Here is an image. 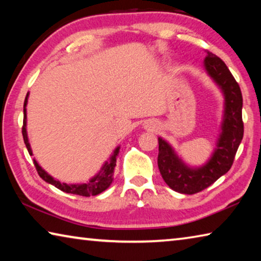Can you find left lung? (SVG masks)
<instances>
[{"label": "left lung", "mask_w": 261, "mask_h": 261, "mask_svg": "<svg viewBox=\"0 0 261 261\" xmlns=\"http://www.w3.org/2000/svg\"><path fill=\"white\" fill-rule=\"evenodd\" d=\"M205 68L222 88L226 98L222 134L213 156L204 167L190 169L175 155L173 148L165 140L159 138L158 166L162 178L174 191L185 194L202 191L230 169L244 134L242 118L243 96L236 79L229 71L226 63L211 51H207Z\"/></svg>", "instance_id": "obj_1"}]
</instances>
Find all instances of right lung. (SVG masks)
I'll return each mask as SVG.
<instances>
[{"mask_svg": "<svg viewBox=\"0 0 261 261\" xmlns=\"http://www.w3.org/2000/svg\"><path fill=\"white\" fill-rule=\"evenodd\" d=\"M28 96H29V93L26 94V98L24 101V121H23V126H21V132H23V138H24V143L26 145V148H28L30 155H32V151H31V146L28 139V134H26V103H28ZM118 152H120V147L115 149L114 155L112 156V159H110V161L103 166L102 173L96 175L94 178H92L90 180V183H85V184L69 185L67 183H61L60 180H56L53 178L50 175H48L46 171L38 165L37 161L33 160V163L39 176H40L43 180H46L47 183L54 185L55 188H57L63 192L78 194V196H84V197H90V196H96V194L105 191V190L112 184L114 169H115V166H116V158L118 155Z\"/></svg>", "mask_w": 261, "mask_h": 261, "instance_id": "1", "label": "right lung"}]
</instances>
